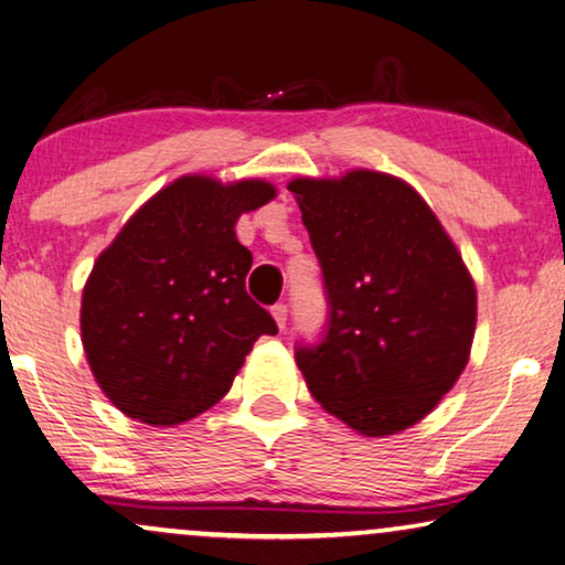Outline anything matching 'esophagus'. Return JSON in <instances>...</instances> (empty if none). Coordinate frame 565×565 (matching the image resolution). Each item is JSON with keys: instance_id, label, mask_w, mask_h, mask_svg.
<instances>
[{"instance_id": "34e87169", "label": "esophagus", "mask_w": 565, "mask_h": 565, "mask_svg": "<svg viewBox=\"0 0 565 565\" xmlns=\"http://www.w3.org/2000/svg\"><path fill=\"white\" fill-rule=\"evenodd\" d=\"M270 315H274L278 328H281V330L287 328V318H289V307L287 305H281V302L274 305V307H270Z\"/></svg>"}]
</instances>
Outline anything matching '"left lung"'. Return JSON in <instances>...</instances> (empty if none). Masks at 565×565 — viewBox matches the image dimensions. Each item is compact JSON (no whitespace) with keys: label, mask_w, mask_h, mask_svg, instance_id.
Returning <instances> with one entry per match:
<instances>
[{"label":"left lung","mask_w":565,"mask_h":565,"mask_svg":"<svg viewBox=\"0 0 565 565\" xmlns=\"http://www.w3.org/2000/svg\"><path fill=\"white\" fill-rule=\"evenodd\" d=\"M328 295V330L297 345L315 401L364 436L428 416L476 335V284L436 214L405 180L374 170L295 178Z\"/></svg>","instance_id":"left-lung-1"}]
</instances>
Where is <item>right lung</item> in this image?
<instances>
[{"mask_svg": "<svg viewBox=\"0 0 565 565\" xmlns=\"http://www.w3.org/2000/svg\"><path fill=\"white\" fill-rule=\"evenodd\" d=\"M276 195L266 180L183 175L154 193L95 260L82 291V345L108 401L175 426L220 403L276 322L245 291L243 214Z\"/></svg>", "mask_w": 565, "mask_h": 565, "instance_id": "right-lung-1", "label": "right lung"}]
</instances>
